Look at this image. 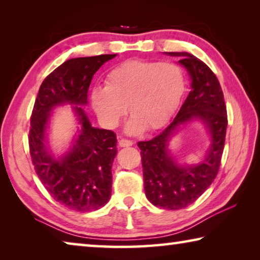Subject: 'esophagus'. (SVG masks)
Instances as JSON below:
<instances>
[{
  "label": "esophagus",
  "mask_w": 260,
  "mask_h": 260,
  "mask_svg": "<svg viewBox=\"0 0 260 260\" xmlns=\"http://www.w3.org/2000/svg\"><path fill=\"white\" fill-rule=\"evenodd\" d=\"M133 144H134V142H133V141H131V140H126V139H120L119 140V146L121 148L131 147V146H133Z\"/></svg>",
  "instance_id": "1"
}]
</instances>
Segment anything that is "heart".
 Listing matches in <instances>:
<instances>
[{
  "label": "heart",
  "mask_w": 260,
  "mask_h": 260,
  "mask_svg": "<svg viewBox=\"0 0 260 260\" xmlns=\"http://www.w3.org/2000/svg\"><path fill=\"white\" fill-rule=\"evenodd\" d=\"M186 89L183 70L172 61L132 59L113 68L107 85L96 86L91 103L101 121L116 127L128 105L132 114L125 131L138 135L164 126L178 109Z\"/></svg>",
  "instance_id": "heart-1"
}]
</instances>
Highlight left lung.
<instances>
[{
    "label": "left lung",
    "mask_w": 260,
    "mask_h": 260,
    "mask_svg": "<svg viewBox=\"0 0 260 260\" xmlns=\"http://www.w3.org/2000/svg\"><path fill=\"white\" fill-rule=\"evenodd\" d=\"M164 54L179 57V64L190 78V93L170 125L138 146L147 199L157 208L180 210L192 204L217 177L225 146L227 112L221 87L208 65L186 51ZM191 122L205 127L209 142L201 159L188 165L173 155L169 144Z\"/></svg>",
    "instance_id": "obj_1"
}]
</instances>
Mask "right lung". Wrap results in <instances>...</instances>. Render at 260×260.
I'll return each instance as SVG.
<instances>
[{"instance_id":"1","label":"right lung","mask_w":260,"mask_h":260,"mask_svg":"<svg viewBox=\"0 0 260 260\" xmlns=\"http://www.w3.org/2000/svg\"><path fill=\"white\" fill-rule=\"evenodd\" d=\"M116 55L71 58L54 70L39 89L30 117L29 152L39 179L48 192L70 210H99L111 196V167L117 155L112 131L91 126L82 107L88 105V89L94 74ZM71 105L77 131L70 146L60 154L49 143L52 111Z\"/></svg>"}]
</instances>
